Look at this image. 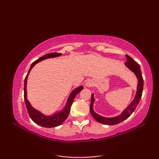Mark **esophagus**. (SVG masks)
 <instances>
[{
	"label": "esophagus",
	"mask_w": 159,
	"mask_h": 159,
	"mask_svg": "<svg viewBox=\"0 0 159 159\" xmlns=\"http://www.w3.org/2000/svg\"><path fill=\"white\" fill-rule=\"evenodd\" d=\"M86 85H87V87H92V86L93 85V83H92V81H88V82H87V83H86Z\"/></svg>",
	"instance_id": "obj_1"
}]
</instances>
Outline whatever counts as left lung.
I'll return each instance as SVG.
<instances>
[{"instance_id": "1", "label": "left lung", "mask_w": 159, "mask_h": 159, "mask_svg": "<svg viewBox=\"0 0 159 159\" xmlns=\"http://www.w3.org/2000/svg\"><path fill=\"white\" fill-rule=\"evenodd\" d=\"M127 58V61L125 63L126 66L129 68L130 70L135 74L137 76V78L138 79V85H137V91L136 96L134 97V99L130 103V104L128 106L126 109H125L123 113H121L120 116H118L115 117L111 118H107L104 117L102 116H100V115L96 113L93 111V104L94 102L93 98V94L92 95V102L90 104V113L92 115L94 119H95L97 121H98L99 123L106 124V125H116L119 124L121 121L126 120L127 118L130 116V115L133 113V111L135 110L137 106L139 104V101L141 100V96H142L143 92V79L142 74H141L140 66L135 61H134L133 58H131L130 56L126 55Z\"/></svg>"}]
</instances>
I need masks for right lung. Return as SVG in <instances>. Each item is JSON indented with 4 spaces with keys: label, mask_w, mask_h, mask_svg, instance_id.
<instances>
[{
    "label": "right lung",
    "mask_w": 159,
    "mask_h": 159,
    "mask_svg": "<svg viewBox=\"0 0 159 159\" xmlns=\"http://www.w3.org/2000/svg\"><path fill=\"white\" fill-rule=\"evenodd\" d=\"M60 55H61V53H58V52L48 53L46 54V55H43V57H40V58H39L38 59L35 61L31 64V67H30V69L29 70L27 75H26L25 79L24 98H25V104H26V109H27L29 116L35 123L39 125V126H42L43 127H46V128H52V127L58 126L67 119V117L68 116L69 113L70 111V107L72 106V104L73 102L74 98H75V97L77 94L83 89V87L81 86V87H78V88L76 89H74L72 92V93H71L68 100H67V102L66 104V107L64 108V110L63 111H61V112L54 114L53 116H45L44 115H43L42 113H40L39 111L35 109L31 105V104L29 103L27 98H26V80H27V77L30 71H31V70L32 69V67L35 65V63L41 61L43 59H46L48 58H53V57H59Z\"/></svg>",
    "instance_id": "add662e5"
}]
</instances>
